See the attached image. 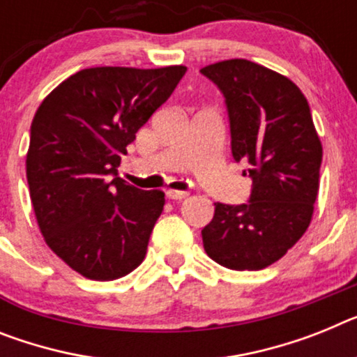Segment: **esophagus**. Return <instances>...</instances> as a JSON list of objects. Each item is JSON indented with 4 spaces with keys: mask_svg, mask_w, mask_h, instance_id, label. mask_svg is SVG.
<instances>
[{
    "mask_svg": "<svg viewBox=\"0 0 357 357\" xmlns=\"http://www.w3.org/2000/svg\"><path fill=\"white\" fill-rule=\"evenodd\" d=\"M166 197L172 200H182L188 197V191H178V190H167Z\"/></svg>",
    "mask_w": 357,
    "mask_h": 357,
    "instance_id": "esophagus-1",
    "label": "esophagus"
}]
</instances>
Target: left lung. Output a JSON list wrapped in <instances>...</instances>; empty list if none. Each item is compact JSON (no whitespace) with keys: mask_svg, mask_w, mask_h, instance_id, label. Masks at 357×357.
I'll return each instance as SVG.
<instances>
[{"mask_svg":"<svg viewBox=\"0 0 357 357\" xmlns=\"http://www.w3.org/2000/svg\"><path fill=\"white\" fill-rule=\"evenodd\" d=\"M200 72L224 93L231 153L252 181L245 204H215L204 249L227 269H266L303 236L314 211L324 149L309 102L291 79L248 59Z\"/></svg>","mask_w":357,"mask_h":357,"instance_id":"obj_1","label":"left lung"}]
</instances>
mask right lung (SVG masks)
<instances>
[{
  "mask_svg": "<svg viewBox=\"0 0 357 357\" xmlns=\"http://www.w3.org/2000/svg\"><path fill=\"white\" fill-rule=\"evenodd\" d=\"M184 74L185 66L81 70L33 115L26 153L33 213L48 248L84 278L117 280L144 260L164 193L126 184L117 167Z\"/></svg>",
  "mask_w": 357,
  "mask_h": 357,
  "instance_id": "1",
  "label": "right lung"
}]
</instances>
